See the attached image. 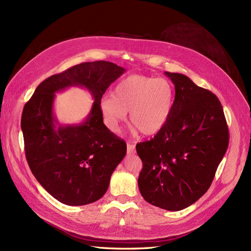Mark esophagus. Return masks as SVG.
<instances>
[{
  "instance_id": "obj_1",
  "label": "esophagus",
  "mask_w": 251,
  "mask_h": 251,
  "mask_svg": "<svg viewBox=\"0 0 251 251\" xmlns=\"http://www.w3.org/2000/svg\"><path fill=\"white\" fill-rule=\"evenodd\" d=\"M126 151H127V154H134L135 151H136V149H135L134 144L127 143V144H126Z\"/></svg>"
}]
</instances>
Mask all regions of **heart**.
Returning <instances> with one entry per match:
<instances>
[{"instance_id":"obj_1","label":"heart","mask_w":251,"mask_h":251,"mask_svg":"<svg viewBox=\"0 0 251 251\" xmlns=\"http://www.w3.org/2000/svg\"><path fill=\"white\" fill-rule=\"evenodd\" d=\"M174 104V88L165 78L130 75L120 80L112 95L103 97L100 111L110 130L117 132L130 113V124L144 136L160 132Z\"/></svg>"}]
</instances>
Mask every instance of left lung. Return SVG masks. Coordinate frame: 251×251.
<instances>
[{
  "label": "left lung",
  "instance_id": "1",
  "mask_svg": "<svg viewBox=\"0 0 251 251\" xmlns=\"http://www.w3.org/2000/svg\"><path fill=\"white\" fill-rule=\"evenodd\" d=\"M175 86L168 123L136 151L143 168L138 187L143 199L160 208L188 207L207 192L228 147L222 104L186 75L164 72Z\"/></svg>",
  "mask_w": 251,
  "mask_h": 251
}]
</instances>
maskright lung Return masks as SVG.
Returning <instances> with one entry per match:
<instances>
[{"label":"right lung","instance_id":"right-lung-1","mask_svg":"<svg viewBox=\"0 0 251 251\" xmlns=\"http://www.w3.org/2000/svg\"><path fill=\"white\" fill-rule=\"evenodd\" d=\"M125 72L104 60L73 66L41 82L25 104L21 127L29 168L57 201L78 206L100 200L107 192L126 144L103 125L100 100ZM71 86L88 89L95 102L82 123L62 125L52 111L55 93Z\"/></svg>","mask_w":251,"mask_h":251}]
</instances>
